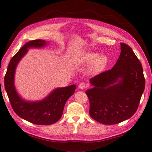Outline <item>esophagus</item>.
I'll use <instances>...</instances> for the list:
<instances>
[{"mask_svg":"<svg viewBox=\"0 0 152 152\" xmlns=\"http://www.w3.org/2000/svg\"><path fill=\"white\" fill-rule=\"evenodd\" d=\"M87 87H88V85H87L86 83H83H83H80V84L78 86V88L80 89H85L86 88H87Z\"/></svg>","mask_w":152,"mask_h":152,"instance_id":"1","label":"esophagus"}]
</instances>
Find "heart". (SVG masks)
I'll return each instance as SVG.
<instances>
[{
	"label": "heart",
	"instance_id": "1",
	"mask_svg": "<svg viewBox=\"0 0 152 152\" xmlns=\"http://www.w3.org/2000/svg\"><path fill=\"white\" fill-rule=\"evenodd\" d=\"M78 63L82 65L90 63L87 72L90 75H96L106 69L108 59L104 55H99L93 51H85L80 54Z\"/></svg>",
	"mask_w": 152,
	"mask_h": 152
}]
</instances>
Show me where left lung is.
Here are the masks:
<instances>
[{
  "instance_id": "1",
  "label": "left lung",
  "mask_w": 152,
  "mask_h": 152,
  "mask_svg": "<svg viewBox=\"0 0 152 152\" xmlns=\"http://www.w3.org/2000/svg\"><path fill=\"white\" fill-rule=\"evenodd\" d=\"M121 53L112 69L89 80V115L101 124L114 125L129 119L137 110L145 88L142 66L128 45L121 43Z\"/></svg>"
}]
</instances>
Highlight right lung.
I'll list each match as a JSON object with an SVG mask.
<instances>
[{"label":"right lung","instance_id":"obj_1","mask_svg":"<svg viewBox=\"0 0 152 152\" xmlns=\"http://www.w3.org/2000/svg\"><path fill=\"white\" fill-rule=\"evenodd\" d=\"M47 44L44 40H34L25 44L10 61L4 77L5 89L14 111L21 118L36 125H51L59 120L64 104L76 88V85H70L56 88L38 101H26L19 96L14 85L16 67L29 48H40Z\"/></svg>","mask_w":152,"mask_h":152}]
</instances>
